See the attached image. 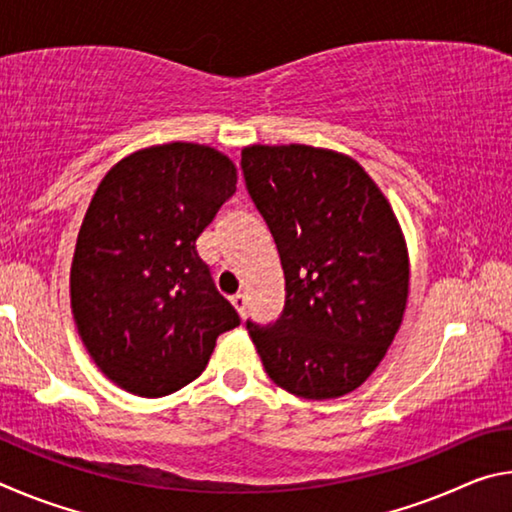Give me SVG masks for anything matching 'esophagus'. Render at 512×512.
Returning a JSON list of instances; mask_svg holds the SVG:
<instances>
[{
  "label": "esophagus",
  "mask_w": 512,
  "mask_h": 512,
  "mask_svg": "<svg viewBox=\"0 0 512 512\" xmlns=\"http://www.w3.org/2000/svg\"><path fill=\"white\" fill-rule=\"evenodd\" d=\"M230 302H232V307L237 309V314L244 318L246 316V296H244V293H235V296L230 298Z\"/></svg>",
  "instance_id": "esophagus-1"
}]
</instances>
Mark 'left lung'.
I'll list each match as a JSON object with an SVG mask.
<instances>
[{
	"label": "left lung",
	"instance_id": "8db88e82",
	"mask_svg": "<svg viewBox=\"0 0 512 512\" xmlns=\"http://www.w3.org/2000/svg\"><path fill=\"white\" fill-rule=\"evenodd\" d=\"M241 169L287 282L282 316L246 325L264 370L305 400L348 395L402 325L409 250L400 221L366 169L339 151L253 144Z\"/></svg>",
	"mask_w": 512,
	"mask_h": 512
}]
</instances>
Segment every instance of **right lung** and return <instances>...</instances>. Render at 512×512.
<instances>
[{"mask_svg":"<svg viewBox=\"0 0 512 512\" xmlns=\"http://www.w3.org/2000/svg\"><path fill=\"white\" fill-rule=\"evenodd\" d=\"M237 192V167L205 144H155L121 158L76 239L69 300L85 350L112 384L164 397L194 381L239 325L196 239Z\"/></svg>","mask_w":512,"mask_h":512,"instance_id":"1","label":"right lung"}]
</instances>
